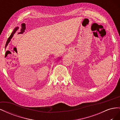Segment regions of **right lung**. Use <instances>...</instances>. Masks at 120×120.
I'll return each instance as SVG.
<instances>
[{"instance_id":"1","label":"right lung","mask_w":120,"mask_h":120,"mask_svg":"<svg viewBox=\"0 0 120 120\" xmlns=\"http://www.w3.org/2000/svg\"><path fill=\"white\" fill-rule=\"evenodd\" d=\"M19 28V27H15V28L14 29V30H13V31H12V32L11 33V34H10V37H9V38H8V41H6V45H5V48L6 49V48L7 47V46H8V44L9 43V42L10 41H11V39H12V38H13V35H14V34L16 32V31H17V29ZM60 59V58H59V59Z\"/></svg>"}]
</instances>
